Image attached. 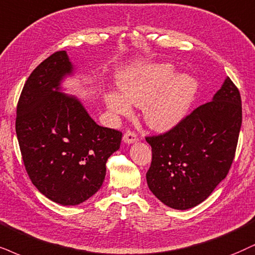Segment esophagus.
Wrapping results in <instances>:
<instances>
[{
	"mask_svg": "<svg viewBox=\"0 0 255 255\" xmlns=\"http://www.w3.org/2000/svg\"><path fill=\"white\" fill-rule=\"evenodd\" d=\"M137 140H138L137 134L134 132H131V131H128V132H125L124 136H123V142L125 144H133L136 143Z\"/></svg>",
	"mask_w": 255,
	"mask_h": 255,
	"instance_id": "obj_1",
	"label": "esophagus"
}]
</instances>
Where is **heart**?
Segmentation results:
<instances>
[{
  "instance_id": "heart-1",
  "label": "heart",
  "mask_w": 255,
  "mask_h": 255,
  "mask_svg": "<svg viewBox=\"0 0 255 255\" xmlns=\"http://www.w3.org/2000/svg\"><path fill=\"white\" fill-rule=\"evenodd\" d=\"M175 73L170 64L123 72L117 81L119 94H106V106L117 116L128 115L130 104L143 106L147 127L158 132L170 131L187 117L199 93V81L193 75Z\"/></svg>"
}]
</instances>
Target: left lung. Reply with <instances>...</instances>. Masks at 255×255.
I'll return each mask as SVG.
<instances>
[{
	"instance_id": "1",
	"label": "left lung",
	"mask_w": 255,
	"mask_h": 255,
	"mask_svg": "<svg viewBox=\"0 0 255 255\" xmlns=\"http://www.w3.org/2000/svg\"><path fill=\"white\" fill-rule=\"evenodd\" d=\"M241 122L240 92L227 77L212 102L194 110L169 132L146 138L152 149L146 172L151 193L177 210L203 202L228 174Z\"/></svg>"
}]
</instances>
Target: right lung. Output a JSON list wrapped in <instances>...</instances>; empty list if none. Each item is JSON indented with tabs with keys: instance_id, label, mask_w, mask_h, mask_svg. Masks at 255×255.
<instances>
[{
	"instance_id": "obj_1",
	"label": "right lung",
	"mask_w": 255,
	"mask_h": 255,
	"mask_svg": "<svg viewBox=\"0 0 255 255\" xmlns=\"http://www.w3.org/2000/svg\"><path fill=\"white\" fill-rule=\"evenodd\" d=\"M75 75L66 51L31 72L16 110V136L27 174L41 194L62 206H77L102 187L109 157L122 132L99 127L81 100L65 93Z\"/></svg>"
}]
</instances>
